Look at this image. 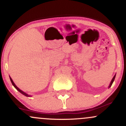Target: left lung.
I'll list each match as a JSON object with an SVG mask.
<instances>
[{"instance_id": "1", "label": "left lung", "mask_w": 126, "mask_h": 126, "mask_svg": "<svg viewBox=\"0 0 126 126\" xmlns=\"http://www.w3.org/2000/svg\"><path fill=\"white\" fill-rule=\"evenodd\" d=\"M115 75L114 76V78H113L112 79V81H111V82H110V86H109V87H110V86H111V85H112V84L113 82H114V79H115Z\"/></svg>"}]
</instances>
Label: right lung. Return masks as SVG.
Masks as SVG:
<instances>
[{"mask_svg":"<svg viewBox=\"0 0 126 126\" xmlns=\"http://www.w3.org/2000/svg\"><path fill=\"white\" fill-rule=\"evenodd\" d=\"M10 79H11V82H12V85H14V87H15V88H16V90H18V92H20L21 93H22V94H24V96H27V97L30 96H29V95H28V94H27L25 93H24V92H23V91H21V90H20V89H19V88H18V87H16V84H14V82H13V81H12V79H11V77H10Z\"/></svg>","mask_w":126,"mask_h":126,"instance_id":"right-lung-1","label":"right lung"}]
</instances>
